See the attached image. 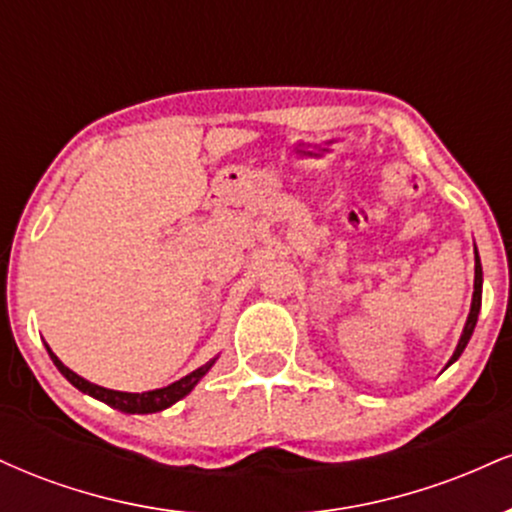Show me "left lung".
<instances>
[{"label":"left lung","mask_w":512,"mask_h":512,"mask_svg":"<svg viewBox=\"0 0 512 512\" xmlns=\"http://www.w3.org/2000/svg\"><path fill=\"white\" fill-rule=\"evenodd\" d=\"M481 281H484V279H481L479 252H477V248H474V296H472V308H469V317H467V322H464L462 337H460V342H457V349H455V354H452V358L448 361V366H450V363H455L457 358L462 356L464 346L469 344L474 327H477V317H479V310H481Z\"/></svg>","instance_id":"1"}]
</instances>
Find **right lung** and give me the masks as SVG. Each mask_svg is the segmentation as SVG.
Returning <instances> with one entry per match:
<instances>
[{
  "mask_svg": "<svg viewBox=\"0 0 512 512\" xmlns=\"http://www.w3.org/2000/svg\"><path fill=\"white\" fill-rule=\"evenodd\" d=\"M45 346H48V344H45ZM48 354L52 358V363H55V366H57V370H60L64 378H67L69 383L76 387V390H81V392H86V395L101 399V402L108 404V407L125 411V414H154V411L168 409L170 404H175V402H178V399H182L185 395H190L192 387H195L199 380H202L204 375L209 373V368L214 366V361H216V358H211V361L204 363L202 368L192 370V373H187L185 378L175 380V383H170L168 387H161V390L117 392V390H108V387L88 383V380L81 378V375H76L74 370H69L60 361V358L52 354L50 346H48Z\"/></svg>",
  "mask_w": 512,
  "mask_h": 512,
  "instance_id": "obj_1",
  "label": "right lung"
}]
</instances>
